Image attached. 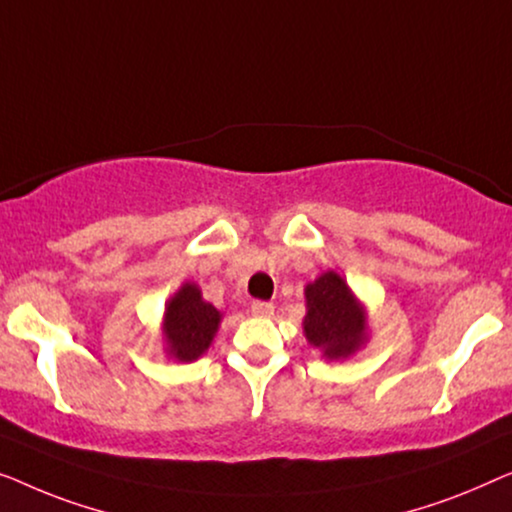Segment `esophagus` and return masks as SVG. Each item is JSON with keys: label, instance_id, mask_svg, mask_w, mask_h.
<instances>
[{"label": "esophagus", "instance_id": "1", "mask_svg": "<svg viewBox=\"0 0 512 512\" xmlns=\"http://www.w3.org/2000/svg\"><path fill=\"white\" fill-rule=\"evenodd\" d=\"M250 311H253V315H259V318H266V315L273 313V304L271 301H253Z\"/></svg>", "mask_w": 512, "mask_h": 512}]
</instances>
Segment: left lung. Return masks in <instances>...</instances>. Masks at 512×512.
Segmentation results:
<instances>
[{
	"instance_id": "left-lung-1",
	"label": "left lung",
	"mask_w": 512,
	"mask_h": 512,
	"mask_svg": "<svg viewBox=\"0 0 512 512\" xmlns=\"http://www.w3.org/2000/svg\"><path fill=\"white\" fill-rule=\"evenodd\" d=\"M308 313L304 331L308 343L320 348L329 359L348 357L364 341V315L345 280L327 271L306 287Z\"/></svg>"
}]
</instances>
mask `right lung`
I'll return each instance as SVG.
<instances>
[{
  "instance_id": "right-lung-1",
  "label": "right lung",
  "mask_w": 512,
  "mask_h": 512,
  "mask_svg": "<svg viewBox=\"0 0 512 512\" xmlns=\"http://www.w3.org/2000/svg\"><path fill=\"white\" fill-rule=\"evenodd\" d=\"M218 325V308L201 299L197 285L185 283L169 301L167 315H164L169 352L181 362H192L208 350Z\"/></svg>"
}]
</instances>
